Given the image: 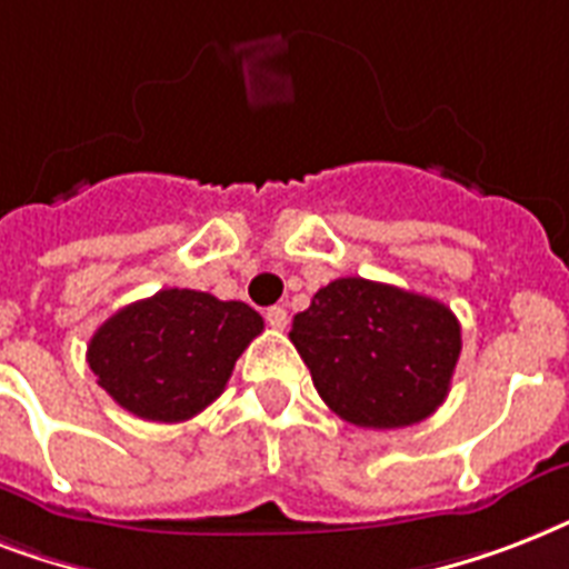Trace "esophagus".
I'll return each instance as SVG.
<instances>
[{
  "label": "esophagus",
  "mask_w": 569,
  "mask_h": 569,
  "mask_svg": "<svg viewBox=\"0 0 569 569\" xmlns=\"http://www.w3.org/2000/svg\"><path fill=\"white\" fill-rule=\"evenodd\" d=\"M266 321H268V328L283 330L286 321H289V316H286L283 307H268V310H266Z\"/></svg>",
  "instance_id": "34e87169"
}]
</instances>
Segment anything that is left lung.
Returning a JSON list of instances; mask_svg holds the SVG:
<instances>
[{"label":"left lung","mask_w":569,"mask_h":569,"mask_svg":"<svg viewBox=\"0 0 569 569\" xmlns=\"http://www.w3.org/2000/svg\"><path fill=\"white\" fill-rule=\"evenodd\" d=\"M289 339L325 405L360 428H405L446 401L460 325L446 303L339 277L298 312Z\"/></svg>","instance_id":"1"}]
</instances>
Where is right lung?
<instances>
[{"label":"right lung","instance_id":"add662e5","mask_svg":"<svg viewBox=\"0 0 569 569\" xmlns=\"http://www.w3.org/2000/svg\"><path fill=\"white\" fill-rule=\"evenodd\" d=\"M262 316L241 301L162 289L102 321L88 366L106 392L147 422H186L221 396Z\"/></svg>","mask_w":569,"mask_h":569}]
</instances>
